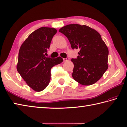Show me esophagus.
<instances>
[{"mask_svg":"<svg viewBox=\"0 0 127 127\" xmlns=\"http://www.w3.org/2000/svg\"><path fill=\"white\" fill-rule=\"evenodd\" d=\"M69 59H69V57H67V58H66V59H64V58L63 59V60H64V61L65 62V61H68Z\"/></svg>","mask_w":127,"mask_h":127,"instance_id":"1","label":"esophagus"}]
</instances>
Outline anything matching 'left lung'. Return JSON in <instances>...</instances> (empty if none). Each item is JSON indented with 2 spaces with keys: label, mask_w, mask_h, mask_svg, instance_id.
<instances>
[{
  "label": "left lung",
  "mask_w": 127,
  "mask_h": 127,
  "mask_svg": "<svg viewBox=\"0 0 127 127\" xmlns=\"http://www.w3.org/2000/svg\"><path fill=\"white\" fill-rule=\"evenodd\" d=\"M67 37L72 49H80L74 64V80L89 86L98 81L108 69V49L96 30L86 25L70 24L59 30Z\"/></svg>",
  "instance_id": "8db88e82"
}]
</instances>
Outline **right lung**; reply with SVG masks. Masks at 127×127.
<instances>
[{"label": "right lung", "mask_w": 127, "mask_h": 127, "mask_svg": "<svg viewBox=\"0 0 127 127\" xmlns=\"http://www.w3.org/2000/svg\"><path fill=\"white\" fill-rule=\"evenodd\" d=\"M54 28L41 27L29 35L19 50L17 71L27 85L40 92L49 84L52 67L63 61L61 57H46L54 36Z\"/></svg>", "instance_id": "obj_1"}]
</instances>
